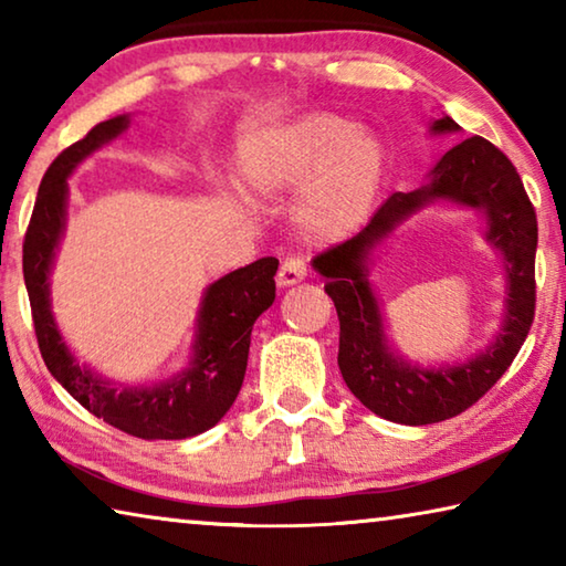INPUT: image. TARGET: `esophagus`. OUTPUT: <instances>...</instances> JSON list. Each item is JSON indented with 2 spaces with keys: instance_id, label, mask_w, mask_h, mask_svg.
Masks as SVG:
<instances>
[{
  "instance_id": "34e87169",
  "label": "esophagus",
  "mask_w": 566,
  "mask_h": 566,
  "mask_svg": "<svg viewBox=\"0 0 566 566\" xmlns=\"http://www.w3.org/2000/svg\"><path fill=\"white\" fill-rule=\"evenodd\" d=\"M304 276H306V264L302 260H286L280 266V274H276V284L292 286L296 282H302Z\"/></svg>"
}]
</instances>
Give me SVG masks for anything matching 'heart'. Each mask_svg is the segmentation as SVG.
<instances>
[{
  "instance_id": "b5f03b06",
  "label": "heart",
  "mask_w": 566,
  "mask_h": 566,
  "mask_svg": "<svg viewBox=\"0 0 566 566\" xmlns=\"http://www.w3.org/2000/svg\"><path fill=\"white\" fill-rule=\"evenodd\" d=\"M244 177L262 197L302 189L296 224L312 242H339L375 209L387 147L375 132L337 114H304L249 147Z\"/></svg>"
}]
</instances>
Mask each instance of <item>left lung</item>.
I'll return each instance as SVG.
<instances>
[{
  "label": "left lung",
  "instance_id": "left-lung-1",
  "mask_svg": "<svg viewBox=\"0 0 566 566\" xmlns=\"http://www.w3.org/2000/svg\"><path fill=\"white\" fill-rule=\"evenodd\" d=\"M462 127L442 114L429 134ZM447 201L474 208L485 217V238L503 256L505 314L493 342L464 363L421 368L390 347L384 315L368 282L374 252L421 208ZM536 214L510 159L492 142L469 137L437 161L427 181L411 191H395L357 237L312 262L324 280L339 317V369L364 407L397 424L421 427L462 415L510 369L534 319Z\"/></svg>",
  "mask_w": 566,
  "mask_h": 566
}]
</instances>
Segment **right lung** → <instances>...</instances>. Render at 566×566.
<instances>
[{"label": "right lung", "mask_w": 566, "mask_h": 566, "mask_svg": "<svg viewBox=\"0 0 566 566\" xmlns=\"http://www.w3.org/2000/svg\"><path fill=\"white\" fill-rule=\"evenodd\" d=\"M127 127L129 114L99 122L46 169L24 237V284L46 369L84 409L132 437L187 439L212 429L234 405L244 381L252 327L274 302L280 260L262 256L207 286L197 312L191 359L175 377L149 387H129L80 364L56 327L50 296V274L66 229V179Z\"/></svg>", "instance_id": "obj_1"}]
</instances>
